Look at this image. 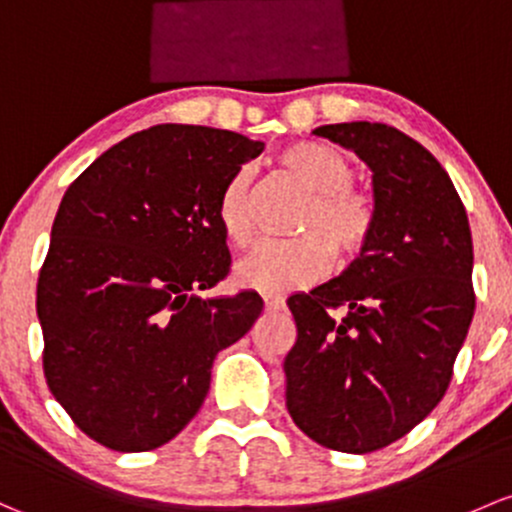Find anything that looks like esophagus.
<instances>
[{"mask_svg":"<svg viewBox=\"0 0 512 512\" xmlns=\"http://www.w3.org/2000/svg\"><path fill=\"white\" fill-rule=\"evenodd\" d=\"M265 309L267 311H282L284 297H279V294H265Z\"/></svg>","mask_w":512,"mask_h":512,"instance_id":"1","label":"esophagus"}]
</instances>
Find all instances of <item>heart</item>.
Instances as JSON below:
<instances>
[{"mask_svg": "<svg viewBox=\"0 0 512 512\" xmlns=\"http://www.w3.org/2000/svg\"><path fill=\"white\" fill-rule=\"evenodd\" d=\"M279 166L311 193L301 211L297 233L304 238L267 242L238 265L242 287L282 294L319 282L328 257L346 265L373 238L375 201L353 186L355 166L346 154L321 142L292 144L279 154ZM218 223L233 245L247 247L257 238L252 208V169L242 166L225 181L218 196Z\"/></svg>", "mask_w": 512, "mask_h": 512, "instance_id": "1", "label": "heart"}]
</instances>
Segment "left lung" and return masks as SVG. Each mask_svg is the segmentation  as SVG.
<instances>
[{
  "label": "left lung",
  "instance_id": "left-lung-1",
  "mask_svg": "<svg viewBox=\"0 0 512 512\" xmlns=\"http://www.w3.org/2000/svg\"><path fill=\"white\" fill-rule=\"evenodd\" d=\"M314 134L373 169L378 220L341 277L287 301V410L316 444L370 454L417 427L451 383L476 309L471 228L444 166L400 129L341 122Z\"/></svg>",
  "mask_w": 512,
  "mask_h": 512
}]
</instances>
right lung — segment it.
<instances>
[{
    "label": "right lung",
    "mask_w": 512,
    "mask_h": 512,
    "mask_svg": "<svg viewBox=\"0 0 512 512\" xmlns=\"http://www.w3.org/2000/svg\"><path fill=\"white\" fill-rule=\"evenodd\" d=\"M265 149L238 132L142 129L68 186L39 272L48 390L115 451H152L196 417L218 351L257 316V292L201 299L230 272L218 196Z\"/></svg>",
    "instance_id": "1"
}]
</instances>
